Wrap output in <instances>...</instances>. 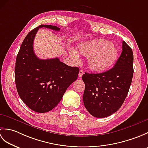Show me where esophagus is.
I'll return each instance as SVG.
<instances>
[{
    "label": "esophagus",
    "instance_id": "1",
    "mask_svg": "<svg viewBox=\"0 0 148 148\" xmlns=\"http://www.w3.org/2000/svg\"><path fill=\"white\" fill-rule=\"evenodd\" d=\"M83 74H84V72H83V71H82V70H80L79 71V77H81L83 76Z\"/></svg>",
    "mask_w": 148,
    "mask_h": 148
}]
</instances>
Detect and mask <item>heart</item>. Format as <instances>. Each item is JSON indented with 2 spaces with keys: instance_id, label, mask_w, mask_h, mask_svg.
<instances>
[{
  "instance_id": "heart-1",
  "label": "heart",
  "mask_w": 148,
  "mask_h": 148,
  "mask_svg": "<svg viewBox=\"0 0 148 148\" xmlns=\"http://www.w3.org/2000/svg\"><path fill=\"white\" fill-rule=\"evenodd\" d=\"M81 55L88 57L87 65L91 71L102 73L112 68L117 62L119 49L115 43L103 39H93L81 44L79 48ZM76 58L77 53H72Z\"/></svg>"
}]
</instances>
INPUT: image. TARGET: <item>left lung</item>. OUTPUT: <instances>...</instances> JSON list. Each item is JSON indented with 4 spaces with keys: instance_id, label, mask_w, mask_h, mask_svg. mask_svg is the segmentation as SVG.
<instances>
[{
    "instance_id": "left-lung-1",
    "label": "left lung",
    "mask_w": 148,
    "mask_h": 148,
    "mask_svg": "<svg viewBox=\"0 0 148 148\" xmlns=\"http://www.w3.org/2000/svg\"><path fill=\"white\" fill-rule=\"evenodd\" d=\"M133 62L132 50L123 41L121 54L114 67L100 74L84 72L83 102L91 115L105 118L121 108L132 81Z\"/></svg>"
}]
</instances>
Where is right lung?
I'll return each instance as SVG.
<instances>
[{
    "label": "right lung",
    "instance_id": "obj_1",
    "mask_svg": "<svg viewBox=\"0 0 148 148\" xmlns=\"http://www.w3.org/2000/svg\"><path fill=\"white\" fill-rule=\"evenodd\" d=\"M42 27L60 30L56 26L41 25L30 31L17 55L14 72L19 96L30 109L39 113L48 112L58 105L79 72L78 67L68 66L58 58L42 60L36 55L34 40Z\"/></svg>",
    "mask_w": 148,
    "mask_h": 148
}]
</instances>
